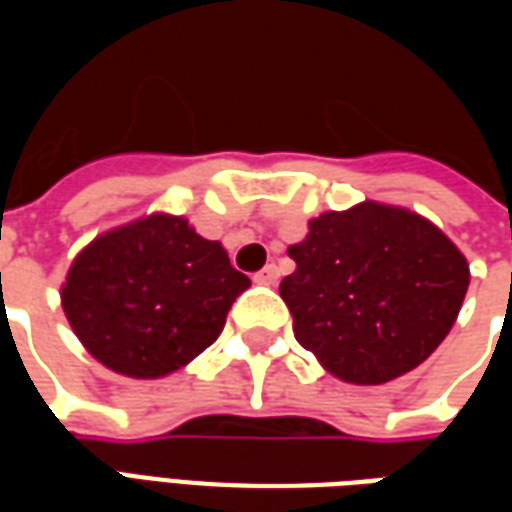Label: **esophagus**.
<instances>
[{"label":"esophagus","instance_id":"esophagus-1","mask_svg":"<svg viewBox=\"0 0 512 512\" xmlns=\"http://www.w3.org/2000/svg\"><path fill=\"white\" fill-rule=\"evenodd\" d=\"M277 279H279L277 266H266V268H263V271H257V274H255L257 285H274Z\"/></svg>","mask_w":512,"mask_h":512}]
</instances>
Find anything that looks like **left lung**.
Returning <instances> with one entry per match:
<instances>
[{"instance_id": "left-lung-1", "label": "left lung", "mask_w": 512, "mask_h": 512, "mask_svg": "<svg viewBox=\"0 0 512 512\" xmlns=\"http://www.w3.org/2000/svg\"><path fill=\"white\" fill-rule=\"evenodd\" d=\"M288 255L279 296L293 334L345 384H386L428 359L450 334L469 263L425 216L365 200L310 219Z\"/></svg>"}]
</instances>
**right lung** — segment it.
I'll return each instance as SVG.
<instances>
[{
  "label": "right lung",
  "mask_w": 512,
  "mask_h": 512,
  "mask_svg": "<svg viewBox=\"0 0 512 512\" xmlns=\"http://www.w3.org/2000/svg\"><path fill=\"white\" fill-rule=\"evenodd\" d=\"M252 282L189 219L150 213L106 230L73 257L60 299L73 334L109 370L164 378L222 334Z\"/></svg>",
  "instance_id": "1"
}]
</instances>
